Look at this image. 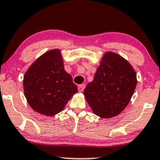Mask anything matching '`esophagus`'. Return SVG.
I'll return each mask as SVG.
<instances>
[{"mask_svg": "<svg viewBox=\"0 0 160 160\" xmlns=\"http://www.w3.org/2000/svg\"><path fill=\"white\" fill-rule=\"evenodd\" d=\"M85 85H78V92H82L84 91V89H85Z\"/></svg>", "mask_w": 160, "mask_h": 160, "instance_id": "34e87169", "label": "esophagus"}]
</instances>
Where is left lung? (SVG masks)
<instances>
[{
  "mask_svg": "<svg viewBox=\"0 0 160 160\" xmlns=\"http://www.w3.org/2000/svg\"><path fill=\"white\" fill-rule=\"evenodd\" d=\"M137 83L133 66L120 55L106 52L93 81L84 90V95L94 114L111 118L121 114L128 106Z\"/></svg>",
  "mask_w": 160,
  "mask_h": 160,
  "instance_id": "8db88e82",
  "label": "left lung"
}]
</instances>
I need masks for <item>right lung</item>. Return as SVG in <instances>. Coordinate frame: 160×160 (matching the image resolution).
<instances>
[{
	"mask_svg": "<svg viewBox=\"0 0 160 160\" xmlns=\"http://www.w3.org/2000/svg\"><path fill=\"white\" fill-rule=\"evenodd\" d=\"M59 49L42 54L29 67L23 76V92L32 109L50 117L61 112L78 92L72 78L64 68Z\"/></svg>",
	"mask_w": 160,
	"mask_h": 160,
	"instance_id": "obj_1",
	"label": "right lung"
}]
</instances>
